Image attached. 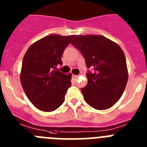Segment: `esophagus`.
<instances>
[{
	"label": "esophagus",
	"instance_id": "1",
	"mask_svg": "<svg viewBox=\"0 0 147 147\" xmlns=\"http://www.w3.org/2000/svg\"><path fill=\"white\" fill-rule=\"evenodd\" d=\"M78 78V75H72V78H73V80H76Z\"/></svg>",
	"mask_w": 147,
	"mask_h": 147
}]
</instances>
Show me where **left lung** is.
Returning a JSON list of instances; mask_svg holds the SVG:
<instances>
[{"label": "left lung", "instance_id": "8db88e82", "mask_svg": "<svg viewBox=\"0 0 147 147\" xmlns=\"http://www.w3.org/2000/svg\"><path fill=\"white\" fill-rule=\"evenodd\" d=\"M85 58L88 83L81 88L84 100L96 110L113 106L125 91L128 79L126 59L122 49L100 35L76 36L71 42Z\"/></svg>", "mask_w": 147, "mask_h": 147}]
</instances>
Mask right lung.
Instances as JSON below:
<instances>
[{"mask_svg": "<svg viewBox=\"0 0 147 147\" xmlns=\"http://www.w3.org/2000/svg\"><path fill=\"white\" fill-rule=\"evenodd\" d=\"M75 35L51 34L31 45L25 54L20 82L26 96L40 111H53L63 104L72 74L56 70L64 50Z\"/></svg>", "mask_w": 147, "mask_h": 147, "instance_id": "1", "label": "right lung"}]
</instances>
